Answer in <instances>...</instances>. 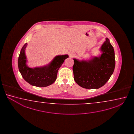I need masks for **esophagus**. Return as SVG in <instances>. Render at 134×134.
<instances>
[{"label":"esophagus","instance_id":"esophagus-1","mask_svg":"<svg viewBox=\"0 0 134 134\" xmlns=\"http://www.w3.org/2000/svg\"><path fill=\"white\" fill-rule=\"evenodd\" d=\"M69 56L70 57H74V56H75V53H74L73 52H70L69 53Z\"/></svg>","mask_w":134,"mask_h":134}]
</instances>
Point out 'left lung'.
Returning <instances> with one entry per match:
<instances>
[{
  "label": "left lung",
  "instance_id": "1",
  "mask_svg": "<svg viewBox=\"0 0 134 134\" xmlns=\"http://www.w3.org/2000/svg\"><path fill=\"white\" fill-rule=\"evenodd\" d=\"M101 54L88 59L73 58L75 82L82 88L98 89L104 86L114 73L115 66L114 47L108 38L99 49Z\"/></svg>",
  "mask_w": 134,
  "mask_h": 134
}]
</instances>
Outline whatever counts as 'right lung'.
Returning <instances> with one entry per match:
<instances>
[{
	"label": "right lung",
	"mask_w": 134,
	"mask_h": 134,
	"mask_svg": "<svg viewBox=\"0 0 134 134\" xmlns=\"http://www.w3.org/2000/svg\"><path fill=\"white\" fill-rule=\"evenodd\" d=\"M27 43L20 50L18 58V68L23 79L30 85L38 87H45L52 84L57 79V73L68 54L57 55L49 63L44 66L31 68L27 66L25 50Z\"/></svg>",
	"instance_id": "1"
}]
</instances>
